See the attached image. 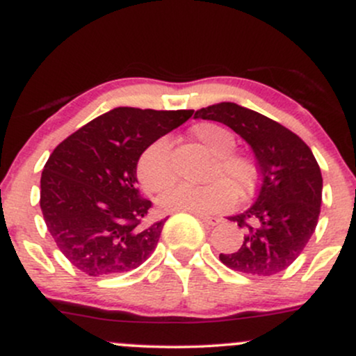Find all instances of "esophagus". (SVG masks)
I'll list each match as a JSON object with an SVG mask.
<instances>
[{
	"label": "esophagus",
	"mask_w": 356,
	"mask_h": 356,
	"mask_svg": "<svg viewBox=\"0 0 356 356\" xmlns=\"http://www.w3.org/2000/svg\"><path fill=\"white\" fill-rule=\"evenodd\" d=\"M195 216H197L199 219L202 220L206 226H218V224L220 222L219 218H211V216H206V214H199V212H195Z\"/></svg>",
	"instance_id": "1"
}]
</instances>
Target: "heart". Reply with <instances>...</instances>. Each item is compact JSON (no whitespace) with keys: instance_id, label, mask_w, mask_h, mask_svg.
<instances>
[{"instance_id":"b5f03b06","label":"heart","mask_w":356,"mask_h":356,"mask_svg":"<svg viewBox=\"0 0 356 356\" xmlns=\"http://www.w3.org/2000/svg\"><path fill=\"white\" fill-rule=\"evenodd\" d=\"M197 138L214 155L209 179H220L206 186H175L161 195L159 204L167 211L218 212L232 206L236 192L246 195L254 189L256 165L248 155L232 152L236 137L227 127L202 122L192 129ZM137 177L149 192H162L175 181L172 144L167 137L154 140L137 161Z\"/></svg>"}]
</instances>
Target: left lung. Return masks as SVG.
Wrapping results in <instances>:
<instances>
[{
  "instance_id": "left-lung-1",
  "label": "left lung",
  "mask_w": 356,
  "mask_h": 356,
  "mask_svg": "<svg viewBox=\"0 0 356 356\" xmlns=\"http://www.w3.org/2000/svg\"><path fill=\"white\" fill-rule=\"evenodd\" d=\"M194 118L220 122L243 137L261 174L256 202L229 218L244 229L243 244L219 259L251 276L284 271L303 252L320 218L323 179L312 149L286 127L232 102L197 110Z\"/></svg>"
}]
</instances>
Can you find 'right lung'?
<instances>
[{
  "instance_id": "obj_1",
  "label": "right lung",
  "mask_w": 356,
  "mask_h": 356,
  "mask_svg": "<svg viewBox=\"0 0 356 356\" xmlns=\"http://www.w3.org/2000/svg\"><path fill=\"white\" fill-rule=\"evenodd\" d=\"M192 113L117 107L53 150L40 181V207L56 246L76 269L112 276L152 254L165 219L145 224L152 202L137 189V161Z\"/></svg>"
}]
</instances>
